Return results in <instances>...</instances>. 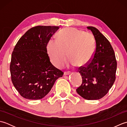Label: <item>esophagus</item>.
<instances>
[{
  "instance_id": "1",
  "label": "esophagus",
  "mask_w": 127,
  "mask_h": 127,
  "mask_svg": "<svg viewBox=\"0 0 127 127\" xmlns=\"http://www.w3.org/2000/svg\"><path fill=\"white\" fill-rule=\"evenodd\" d=\"M70 72H69V71H65V72H64V75H68L70 74Z\"/></svg>"
}]
</instances>
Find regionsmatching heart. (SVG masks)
<instances>
[{
	"label": "heart",
	"mask_w": 127,
	"mask_h": 127,
	"mask_svg": "<svg viewBox=\"0 0 127 127\" xmlns=\"http://www.w3.org/2000/svg\"><path fill=\"white\" fill-rule=\"evenodd\" d=\"M46 50L51 62L57 68L65 64L68 56L72 65L84 67L93 58L95 41L91 33L75 28H65L58 32L57 40L48 41Z\"/></svg>",
	"instance_id": "b5f03b06"
}]
</instances>
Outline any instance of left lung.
<instances>
[{
	"label": "left lung",
	"instance_id": "1",
	"mask_svg": "<svg viewBox=\"0 0 127 127\" xmlns=\"http://www.w3.org/2000/svg\"><path fill=\"white\" fill-rule=\"evenodd\" d=\"M92 32L96 48L92 60L87 65L80 67L82 83L77 93L87 100H98L108 93L116 79L117 61L109 40L98 29L87 27Z\"/></svg>",
	"mask_w": 127,
	"mask_h": 127
}]
</instances>
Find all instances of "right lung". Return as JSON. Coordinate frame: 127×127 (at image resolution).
Instances as JSON below:
<instances>
[{
    "label": "right lung",
    "instance_id": "1",
    "mask_svg": "<svg viewBox=\"0 0 127 127\" xmlns=\"http://www.w3.org/2000/svg\"><path fill=\"white\" fill-rule=\"evenodd\" d=\"M59 28L38 26L31 28L18 40L11 56L10 69L11 81L23 98L38 100L49 93L63 72L50 61L46 46Z\"/></svg>",
    "mask_w": 127,
    "mask_h": 127
}]
</instances>
